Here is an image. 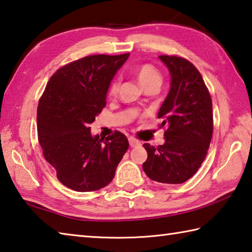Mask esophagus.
<instances>
[{
  "instance_id": "esophagus-1",
  "label": "esophagus",
  "mask_w": 252,
  "mask_h": 252,
  "mask_svg": "<svg viewBox=\"0 0 252 252\" xmlns=\"http://www.w3.org/2000/svg\"><path fill=\"white\" fill-rule=\"evenodd\" d=\"M129 143H130V146L131 148H136V146L140 145V142L138 140H135L134 138H129Z\"/></svg>"
}]
</instances>
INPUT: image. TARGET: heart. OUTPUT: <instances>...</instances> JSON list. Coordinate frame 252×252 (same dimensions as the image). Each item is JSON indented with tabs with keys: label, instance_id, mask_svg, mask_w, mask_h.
Here are the masks:
<instances>
[{
	"label": "heart",
	"instance_id": "1",
	"mask_svg": "<svg viewBox=\"0 0 252 252\" xmlns=\"http://www.w3.org/2000/svg\"><path fill=\"white\" fill-rule=\"evenodd\" d=\"M135 75H136V78H138L139 82L141 84V86L143 87L144 89L149 88V87H152V86H161L162 85V75L161 72H159L157 68L154 66L150 65V63H143V65H141L139 67L135 68ZM119 80L118 79H114L110 87H109V94L111 95L117 94L118 90H119Z\"/></svg>",
	"mask_w": 252,
	"mask_h": 252
}]
</instances>
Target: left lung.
Here are the masks:
<instances>
[{
    "label": "left lung",
    "instance_id": "8db88e82",
    "mask_svg": "<svg viewBox=\"0 0 252 252\" xmlns=\"http://www.w3.org/2000/svg\"><path fill=\"white\" fill-rule=\"evenodd\" d=\"M171 75V89L158 117L166 126L165 143L154 148L144 143L148 158L143 171L151 180L181 184L194 175L207 155L213 136V103L209 91L193 63L162 55Z\"/></svg>",
    "mask_w": 252,
    "mask_h": 252
}]
</instances>
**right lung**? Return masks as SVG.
I'll return each instance as SVG.
<instances>
[{"instance_id": "1", "label": "right lung", "mask_w": 252, "mask_h": 252, "mask_svg": "<svg viewBox=\"0 0 252 252\" xmlns=\"http://www.w3.org/2000/svg\"><path fill=\"white\" fill-rule=\"evenodd\" d=\"M129 55H93L59 68L39 100L38 142L68 189L93 191L107 186L129 148L121 132L104 140L91 135L89 126L106 107L110 82Z\"/></svg>"}]
</instances>
